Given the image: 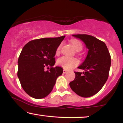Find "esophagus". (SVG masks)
I'll use <instances>...</instances> for the list:
<instances>
[{
  "mask_svg": "<svg viewBox=\"0 0 123 123\" xmlns=\"http://www.w3.org/2000/svg\"><path fill=\"white\" fill-rule=\"evenodd\" d=\"M66 72H67V70H66L65 69H63V73H66Z\"/></svg>",
  "mask_w": 123,
  "mask_h": 123,
  "instance_id": "1",
  "label": "esophagus"
}]
</instances>
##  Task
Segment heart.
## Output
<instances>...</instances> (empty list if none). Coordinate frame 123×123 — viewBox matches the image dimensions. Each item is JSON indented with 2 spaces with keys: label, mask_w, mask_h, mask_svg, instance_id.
Listing matches in <instances>:
<instances>
[{
  "label": "heart",
  "mask_w": 123,
  "mask_h": 123,
  "mask_svg": "<svg viewBox=\"0 0 123 123\" xmlns=\"http://www.w3.org/2000/svg\"><path fill=\"white\" fill-rule=\"evenodd\" d=\"M72 43L73 44V46L75 48L77 51H80L82 50L83 46L80 41L76 39H73L72 40ZM61 44H60L57 48V53H59L60 52L61 48ZM79 63V61L78 60L74 58H71L66 56H63V57L60 58L57 60V64L59 66H61L65 70H70L74 68V67L77 66Z\"/></svg>",
  "instance_id": "obj_1"
}]
</instances>
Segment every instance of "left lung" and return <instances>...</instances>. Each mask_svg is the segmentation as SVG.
Masks as SVG:
<instances>
[{"label": "left lung", "mask_w": 123, "mask_h": 123, "mask_svg": "<svg viewBox=\"0 0 123 123\" xmlns=\"http://www.w3.org/2000/svg\"><path fill=\"white\" fill-rule=\"evenodd\" d=\"M86 44L88 49L86 60L78 67L84 72H74V80L69 83L72 90L80 97H90L98 92L107 81L111 57L106 45L94 36L86 34L73 35Z\"/></svg>", "instance_id": "left-lung-1"}]
</instances>
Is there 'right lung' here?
I'll return each instance as SVG.
<instances>
[{
	"label": "right lung",
	"mask_w": 123,
	"mask_h": 123,
	"mask_svg": "<svg viewBox=\"0 0 123 123\" xmlns=\"http://www.w3.org/2000/svg\"><path fill=\"white\" fill-rule=\"evenodd\" d=\"M65 38L48 37L31 40L25 45L18 60V77L22 88L32 98L42 99L51 92L56 80L63 73L53 67L57 48ZM51 68L46 71L45 67Z\"/></svg>",
	"instance_id": "right-lung-1"
}]
</instances>
